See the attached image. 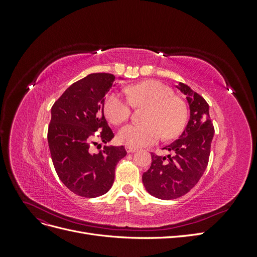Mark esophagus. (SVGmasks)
Masks as SVG:
<instances>
[{
  "instance_id": "esophagus-1",
  "label": "esophagus",
  "mask_w": 257,
  "mask_h": 257,
  "mask_svg": "<svg viewBox=\"0 0 257 257\" xmlns=\"http://www.w3.org/2000/svg\"><path fill=\"white\" fill-rule=\"evenodd\" d=\"M125 150H126L128 153H132V152H135V151L137 150V148L131 147V146H126V147H125Z\"/></svg>"
}]
</instances>
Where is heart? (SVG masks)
I'll return each mask as SVG.
<instances>
[{"label":"heart","mask_w":257,"mask_h":257,"mask_svg":"<svg viewBox=\"0 0 257 257\" xmlns=\"http://www.w3.org/2000/svg\"><path fill=\"white\" fill-rule=\"evenodd\" d=\"M127 98L120 93H109L103 104L106 118L113 124L126 121L134 107H147L145 123L128 124L118 133L122 144L131 147L153 145L163 136L165 139L177 137L188 121V108L183 100L174 95L168 85L158 80H146L126 89Z\"/></svg>","instance_id":"obj_1"}]
</instances>
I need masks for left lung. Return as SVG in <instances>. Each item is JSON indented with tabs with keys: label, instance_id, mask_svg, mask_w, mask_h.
Listing matches in <instances>:
<instances>
[{
	"label": "left lung",
	"instance_id": "left-lung-1",
	"mask_svg": "<svg viewBox=\"0 0 257 257\" xmlns=\"http://www.w3.org/2000/svg\"><path fill=\"white\" fill-rule=\"evenodd\" d=\"M177 88L186 95L190 120L179 139L163 149L173 155L151 153V166L143 175L146 190L160 199H176L197 184L207 168L214 127L205 98L182 82Z\"/></svg>",
	"mask_w": 257,
	"mask_h": 257
}]
</instances>
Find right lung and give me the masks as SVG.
<instances>
[{"label": "right lung", "mask_w": 257, "mask_h": 257, "mask_svg": "<svg viewBox=\"0 0 257 257\" xmlns=\"http://www.w3.org/2000/svg\"><path fill=\"white\" fill-rule=\"evenodd\" d=\"M112 74L95 73L74 82L51 108L48 145L54 169L68 190L81 197L103 195L112 186L114 169L125 148H89L95 132L104 144L114 137L104 116L106 93L114 84Z\"/></svg>", "instance_id": "right-lung-1"}]
</instances>
